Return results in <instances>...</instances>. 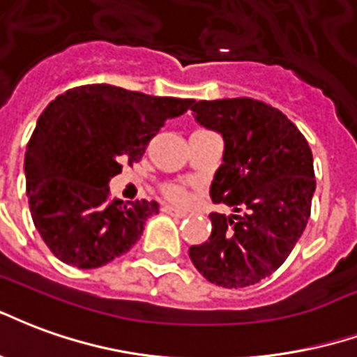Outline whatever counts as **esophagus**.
Segmentation results:
<instances>
[{
    "mask_svg": "<svg viewBox=\"0 0 357 357\" xmlns=\"http://www.w3.org/2000/svg\"><path fill=\"white\" fill-rule=\"evenodd\" d=\"M161 211H163V213H167V215H173V217H178V218L186 217V213H184V211L175 209V207H171V205H163Z\"/></svg>",
    "mask_w": 357,
    "mask_h": 357,
    "instance_id": "esophagus-1",
    "label": "esophagus"
}]
</instances>
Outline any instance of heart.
I'll use <instances>...</instances> for the list:
<instances>
[{"instance_id":"1","label":"heart","mask_w":357,"mask_h":357,"mask_svg":"<svg viewBox=\"0 0 357 357\" xmlns=\"http://www.w3.org/2000/svg\"><path fill=\"white\" fill-rule=\"evenodd\" d=\"M161 194L163 197L175 205H184L188 202L190 192L186 184H181V182H169V184H163L161 186Z\"/></svg>"}]
</instances>
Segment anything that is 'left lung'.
<instances>
[{"mask_svg":"<svg viewBox=\"0 0 357 357\" xmlns=\"http://www.w3.org/2000/svg\"><path fill=\"white\" fill-rule=\"evenodd\" d=\"M190 110L225 139L211 197L236 211L232 217L211 213L213 232L190 247V259L218 287L255 285L285 262L310 218L312 150L296 125L262 100H199Z\"/></svg>","mask_w":357,"mask_h":357,"instance_id":"left-lung-1","label":"left lung"}]
</instances>
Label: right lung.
<instances>
[{
	"mask_svg": "<svg viewBox=\"0 0 357 357\" xmlns=\"http://www.w3.org/2000/svg\"><path fill=\"white\" fill-rule=\"evenodd\" d=\"M194 104L114 85H79L38 119L24 158L32 220L59 261L98 268L127 253L158 202L112 199L108 181L139 163L150 140Z\"/></svg>",
	"mask_w": 357,
	"mask_h": 357,
	"instance_id": "right-lung-1",
	"label": "right lung"
}]
</instances>
